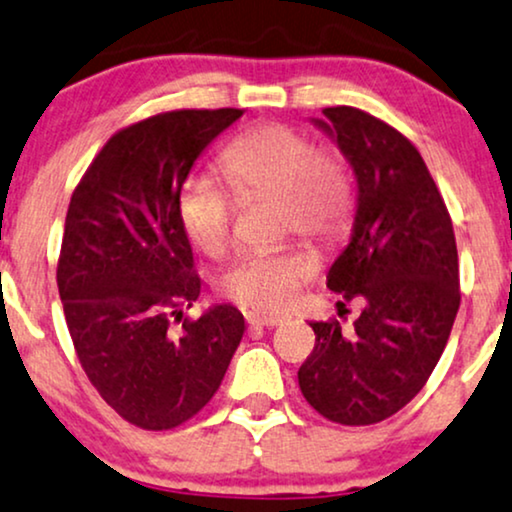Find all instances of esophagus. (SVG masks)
Returning <instances> with one entry per match:
<instances>
[{"mask_svg":"<svg viewBox=\"0 0 512 512\" xmlns=\"http://www.w3.org/2000/svg\"><path fill=\"white\" fill-rule=\"evenodd\" d=\"M245 321H248L250 326H257V328H274V326H281V323L286 321V316L248 312V314H245Z\"/></svg>","mask_w":512,"mask_h":512,"instance_id":"34e87169","label":"esophagus"}]
</instances>
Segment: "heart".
Listing matches in <instances>:
<instances>
[{
  "label": "heart",
  "mask_w": 512,
  "mask_h": 512,
  "mask_svg": "<svg viewBox=\"0 0 512 512\" xmlns=\"http://www.w3.org/2000/svg\"><path fill=\"white\" fill-rule=\"evenodd\" d=\"M222 172L193 170L177 193L184 234L203 255L219 260L234 243L236 199L276 196L278 234H300L331 243L349 229L357 208L354 167L340 148L319 146L302 129L262 125L231 141L222 153ZM316 274V257L302 245L250 250L219 281L226 300L252 312H281Z\"/></svg>",
  "instance_id": "1"
}]
</instances>
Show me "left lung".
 Returning <instances> with one entry per match:
<instances>
[{
	"label": "left lung",
	"mask_w": 512,
	"mask_h": 512,
	"mask_svg": "<svg viewBox=\"0 0 512 512\" xmlns=\"http://www.w3.org/2000/svg\"><path fill=\"white\" fill-rule=\"evenodd\" d=\"M359 184L352 243L328 271L342 304L361 300L352 331L312 323L297 371L309 406L340 425H373L404 409L442 357L458 304L451 215L423 155L399 129L352 106L323 108Z\"/></svg>",
	"instance_id": "8db88e82"
}]
</instances>
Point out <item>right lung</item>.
<instances>
[{"label": "right lung", "mask_w": 512, "mask_h": 512, "mask_svg": "<svg viewBox=\"0 0 512 512\" xmlns=\"http://www.w3.org/2000/svg\"><path fill=\"white\" fill-rule=\"evenodd\" d=\"M241 108L165 111L122 127L70 198L56 283L77 359L101 399L141 430H172L222 385L243 314L200 295L177 193Z\"/></svg>", "instance_id": "right-lung-1"}]
</instances>
